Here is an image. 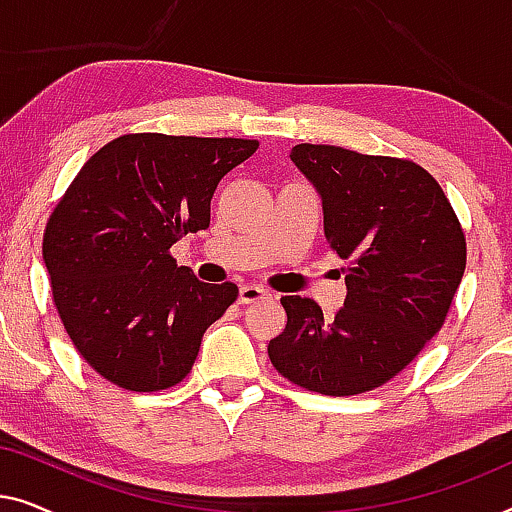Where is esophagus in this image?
<instances>
[{
    "label": "esophagus",
    "instance_id": "esophagus-1",
    "mask_svg": "<svg viewBox=\"0 0 512 512\" xmlns=\"http://www.w3.org/2000/svg\"><path fill=\"white\" fill-rule=\"evenodd\" d=\"M265 298H270V291L263 289V286L244 284L242 289H240V303H242V305L258 303V300H265Z\"/></svg>",
    "mask_w": 512,
    "mask_h": 512
}]
</instances>
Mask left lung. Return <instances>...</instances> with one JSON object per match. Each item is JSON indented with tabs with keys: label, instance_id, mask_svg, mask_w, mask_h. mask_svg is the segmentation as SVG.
I'll use <instances>...</instances> for the list:
<instances>
[{
	"label": "left lung",
	"instance_id": "1",
	"mask_svg": "<svg viewBox=\"0 0 512 512\" xmlns=\"http://www.w3.org/2000/svg\"><path fill=\"white\" fill-rule=\"evenodd\" d=\"M291 160L324 209L328 247L347 265L345 305L324 317L284 296L286 328L270 340L286 380L326 396L373 391L440 331L466 270V237L443 188L412 160L298 144Z\"/></svg>",
	"mask_w": 512,
	"mask_h": 512
}]
</instances>
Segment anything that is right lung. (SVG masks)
I'll use <instances>...</instances> for the list:
<instances>
[{"label": "right lung", "instance_id": "right-lung-1", "mask_svg": "<svg viewBox=\"0 0 512 512\" xmlns=\"http://www.w3.org/2000/svg\"><path fill=\"white\" fill-rule=\"evenodd\" d=\"M256 139L137 132L88 158L55 205L44 263L62 326L86 363L128 391H160L191 373L202 335L237 300L170 249L209 228V202Z\"/></svg>", "mask_w": 512, "mask_h": 512}]
</instances>
